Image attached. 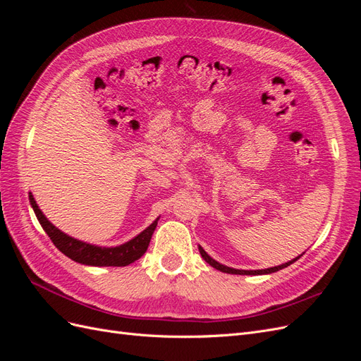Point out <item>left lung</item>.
I'll use <instances>...</instances> for the list:
<instances>
[{"label":"left lung","mask_w":361,"mask_h":361,"mask_svg":"<svg viewBox=\"0 0 361 361\" xmlns=\"http://www.w3.org/2000/svg\"><path fill=\"white\" fill-rule=\"evenodd\" d=\"M199 250H200V255H202V257L207 262V264H209L211 267H214L215 269H218V271H221V272H227V274H241V276H257V274H271V272H276V271H279V269H283V268H286V267H289L290 264H293L295 260H298L300 259V256L297 257V259H293V260H290V262H288V264H283V265H279V267H272V268H268V269H256V271H245V269H233V268H228V267H224V265H221V264H218V262H215L212 257H209L207 256V253L206 251L202 248V247H199Z\"/></svg>","instance_id":"obj_1"}]
</instances>
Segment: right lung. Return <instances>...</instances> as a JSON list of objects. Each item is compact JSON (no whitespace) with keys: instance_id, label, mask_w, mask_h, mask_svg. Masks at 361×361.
I'll use <instances>...</instances> for the list:
<instances>
[{"instance_id":"1","label":"right lung","mask_w":361,"mask_h":361,"mask_svg":"<svg viewBox=\"0 0 361 361\" xmlns=\"http://www.w3.org/2000/svg\"><path fill=\"white\" fill-rule=\"evenodd\" d=\"M30 203L32 206V209H35V214L37 216L39 223L42 224L43 231H45L47 235L51 238L54 245H56L61 253L66 255L69 259L78 262V264L92 265V267H126L129 264H133V262L138 260L146 253L150 238L154 235V231L158 224V220L154 221L146 228V231H143L123 245L111 247V248L96 247V245L81 243L78 239H73L66 233L59 231L56 226H52L47 220V216L43 215L42 211L39 209V206L31 192H30Z\"/></svg>"}]
</instances>
